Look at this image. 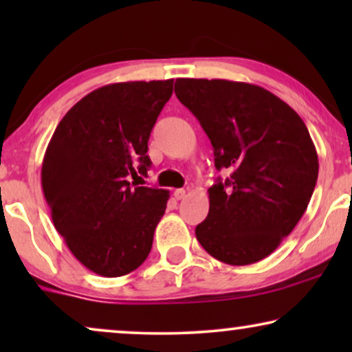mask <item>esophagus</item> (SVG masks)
Returning a JSON list of instances; mask_svg holds the SVG:
<instances>
[{"instance_id": "esophagus-1", "label": "esophagus", "mask_w": 352, "mask_h": 352, "mask_svg": "<svg viewBox=\"0 0 352 352\" xmlns=\"http://www.w3.org/2000/svg\"><path fill=\"white\" fill-rule=\"evenodd\" d=\"M186 197V190L184 189H176L175 190V199L176 200H182Z\"/></svg>"}]
</instances>
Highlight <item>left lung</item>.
<instances>
[{
	"instance_id": "obj_1",
	"label": "left lung",
	"mask_w": 352,
	"mask_h": 352,
	"mask_svg": "<svg viewBox=\"0 0 352 352\" xmlns=\"http://www.w3.org/2000/svg\"><path fill=\"white\" fill-rule=\"evenodd\" d=\"M175 93L210 138L216 170L230 173L208 189L197 240L230 266L261 261L295 229L314 192L319 158L305 122L242 81L177 78Z\"/></svg>"
}]
</instances>
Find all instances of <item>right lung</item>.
<instances>
[{
  "mask_svg": "<svg viewBox=\"0 0 352 352\" xmlns=\"http://www.w3.org/2000/svg\"><path fill=\"white\" fill-rule=\"evenodd\" d=\"M173 80L94 89L57 124L41 166L52 223L94 274L120 277L146 261L170 192L129 184L151 166L147 142Z\"/></svg>",
  "mask_w": 352,
  "mask_h": 352,
  "instance_id": "1",
  "label": "right lung"
}]
</instances>
